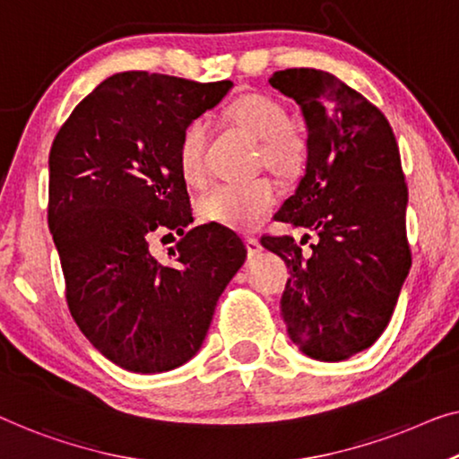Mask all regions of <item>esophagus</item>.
<instances>
[{
	"label": "esophagus",
	"mask_w": 459,
	"mask_h": 459,
	"mask_svg": "<svg viewBox=\"0 0 459 459\" xmlns=\"http://www.w3.org/2000/svg\"><path fill=\"white\" fill-rule=\"evenodd\" d=\"M245 243H247L249 255H257V253H262V249H264L257 237H247V238H245Z\"/></svg>",
	"instance_id": "1"
}]
</instances>
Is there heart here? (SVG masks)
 I'll list each match as a JSON object with an SVG mask.
<instances>
[{
  "label": "heart",
  "mask_w": 459,
  "mask_h": 459,
  "mask_svg": "<svg viewBox=\"0 0 459 459\" xmlns=\"http://www.w3.org/2000/svg\"><path fill=\"white\" fill-rule=\"evenodd\" d=\"M227 115L245 134L259 142V154L270 169L289 175L305 160V140L289 127V113L278 100L265 94H243L232 100ZM208 123L204 119L189 121L183 129L177 160L183 181L191 187L202 186L206 179L204 152H206ZM278 200L276 186L270 179H251L245 183H224L197 202L202 221L222 224L229 229L251 230L262 224Z\"/></svg>",
  "instance_id": "obj_1"
}]
</instances>
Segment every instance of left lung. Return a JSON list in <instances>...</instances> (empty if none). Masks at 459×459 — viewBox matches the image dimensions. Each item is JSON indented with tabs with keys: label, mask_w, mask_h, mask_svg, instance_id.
Masks as SVG:
<instances>
[{
	"label": "left lung",
	"mask_w": 459,
	"mask_h": 459,
	"mask_svg": "<svg viewBox=\"0 0 459 459\" xmlns=\"http://www.w3.org/2000/svg\"><path fill=\"white\" fill-rule=\"evenodd\" d=\"M270 84L297 102L307 126V162L276 221L307 229L262 237L290 278L280 313L307 357L351 359L385 330L408 276V187L392 126L377 107L332 74L276 72Z\"/></svg>",
	"instance_id": "8db88e82"
}]
</instances>
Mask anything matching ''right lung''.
Listing matches in <instances>:
<instances>
[{"instance_id": "right-lung-1", "label": "right lung", "mask_w": 459, "mask_h": 459, "mask_svg": "<svg viewBox=\"0 0 459 459\" xmlns=\"http://www.w3.org/2000/svg\"><path fill=\"white\" fill-rule=\"evenodd\" d=\"M230 88V80L115 74L53 140L49 229L67 307L102 357L132 373L170 371L194 357L247 257L222 224L187 230L194 218L177 160L187 123ZM162 230L182 235L164 263L149 251Z\"/></svg>"}]
</instances>
